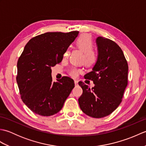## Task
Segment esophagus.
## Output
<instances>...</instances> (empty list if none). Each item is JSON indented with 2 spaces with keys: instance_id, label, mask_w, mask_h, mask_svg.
I'll use <instances>...</instances> for the list:
<instances>
[{
  "instance_id": "obj_1",
  "label": "esophagus",
  "mask_w": 146,
  "mask_h": 146,
  "mask_svg": "<svg viewBox=\"0 0 146 146\" xmlns=\"http://www.w3.org/2000/svg\"><path fill=\"white\" fill-rule=\"evenodd\" d=\"M75 85H78V80H75Z\"/></svg>"
}]
</instances>
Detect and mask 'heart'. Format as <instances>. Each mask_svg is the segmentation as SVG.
<instances>
[{"label":"heart","mask_w":146,"mask_h":146,"mask_svg":"<svg viewBox=\"0 0 146 146\" xmlns=\"http://www.w3.org/2000/svg\"><path fill=\"white\" fill-rule=\"evenodd\" d=\"M76 46L80 50H81L84 53L85 63L87 65L94 64L97 60V54L95 51L92 50L94 48V42H93L91 36L88 35H83L80 36L76 41ZM70 52L66 50L63 54L64 57H67L69 55ZM79 72L77 68H73L70 71V74L73 76H76Z\"/></svg>","instance_id":"b5f03b06"}]
</instances>
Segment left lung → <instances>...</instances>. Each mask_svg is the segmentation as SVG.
Returning <instances> with one entry per match:
<instances>
[{
	"mask_svg": "<svg viewBox=\"0 0 146 146\" xmlns=\"http://www.w3.org/2000/svg\"><path fill=\"white\" fill-rule=\"evenodd\" d=\"M97 60L92 71L85 75L95 86L90 89L78 83L83 94L78 99L81 110L87 115L102 118L111 113L122 102L128 82V64L117 43L99 36L96 39Z\"/></svg>",
	"mask_w": 146,
	"mask_h": 146,
	"instance_id": "left-lung-1",
	"label": "left lung"
}]
</instances>
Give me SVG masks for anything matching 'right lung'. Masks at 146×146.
<instances>
[{"mask_svg":"<svg viewBox=\"0 0 146 146\" xmlns=\"http://www.w3.org/2000/svg\"><path fill=\"white\" fill-rule=\"evenodd\" d=\"M78 33H46L30 39L24 47L17 61L16 80L22 100L34 113H57L75 86L68 76L52 82L51 68L62 61Z\"/></svg>","mask_w":146,"mask_h":146,"instance_id":"1","label":"right lung"}]
</instances>
